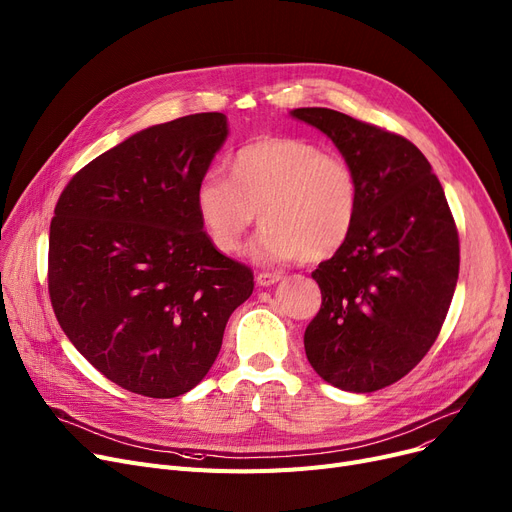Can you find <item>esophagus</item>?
Masks as SVG:
<instances>
[{
	"label": "esophagus",
	"instance_id": "obj_1",
	"mask_svg": "<svg viewBox=\"0 0 512 512\" xmlns=\"http://www.w3.org/2000/svg\"><path fill=\"white\" fill-rule=\"evenodd\" d=\"M255 280H257L259 286H272L278 280H282V274L280 272H259Z\"/></svg>",
	"mask_w": 512,
	"mask_h": 512
}]
</instances>
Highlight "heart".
<instances>
[{"instance_id": "heart-1", "label": "heart", "mask_w": 512, "mask_h": 512, "mask_svg": "<svg viewBox=\"0 0 512 512\" xmlns=\"http://www.w3.org/2000/svg\"><path fill=\"white\" fill-rule=\"evenodd\" d=\"M194 205L213 247L234 255L255 224L261 261L318 263L339 253L360 213V177L337 152L291 136L259 138L230 161V180L207 173Z\"/></svg>"}]
</instances>
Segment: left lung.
<instances>
[{"instance_id":"obj_1","label":"left lung","mask_w":512,"mask_h":512,"mask_svg":"<svg viewBox=\"0 0 512 512\" xmlns=\"http://www.w3.org/2000/svg\"><path fill=\"white\" fill-rule=\"evenodd\" d=\"M291 115L326 133L360 177L349 240L311 272L322 305L305 328V355L330 385L379 391L425 358L448 316L456 221L425 154L404 136L330 108Z\"/></svg>"}]
</instances>
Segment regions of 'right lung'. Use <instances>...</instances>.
Returning a JSON list of instances; mask_svg holds the SVG:
<instances>
[{"label": "right lung", "mask_w": 512, "mask_h": 512, "mask_svg": "<svg viewBox=\"0 0 512 512\" xmlns=\"http://www.w3.org/2000/svg\"><path fill=\"white\" fill-rule=\"evenodd\" d=\"M228 136L224 113L133 133L73 175L50 224L60 328L108 381L177 397L205 379L253 272L219 253L194 192Z\"/></svg>", "instance_id": "add662e5"}]
</instances>
